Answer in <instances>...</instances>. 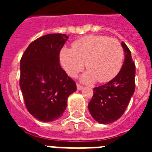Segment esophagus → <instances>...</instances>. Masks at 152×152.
Instances as JSON below:
<instances>
[{"mask_svg":"<svg viewBox=\"0 0 152 152\" xmlns=\"http://www.w3.org/2000/svg\"><path fill=\"white\" fill-rule=\"evenodd\" d=\"M76 88H77V89H78V90H82V89H83V86H81V85H80V84H76Z\"/></svg>","mask_w":152,"mask_h":152,"instance_id":"34e87169","label":"esophagus"}]
</instances>
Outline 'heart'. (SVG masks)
Returning a JSON list of instances; mask_svg holds the SVG:
<instances>
[{"label":"heart","instance_id":"obj_1","mask_svg":"<svg viewBox=\"0 0 152 152\" xmlns=\"http://www.w3.org/2000/svg\"><path fill=\"white\" fill-rule=\"evenodd\" d=\"M72 46V49L64 47L61 50L60 61L70 76L80 72L85 62L88 72L81 78L85 83L96 80L100 83L109 82L122 67L124 50L117 39L89 34L73 42Z\"/></svg>","mask_w":152,"mask_h":152}]
</instances>
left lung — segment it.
<instances>
[{
	"instance_id": "8db88e82",
	"label": "left lung",
	"mask_w": 152,
	"mask_h": 152,
	"mask_svg": "<svg viewBox=\"0 0 152 152\" xmlns=\"http://www.w3.org/2000/svg\"><path fill=\"white\" fill-rule=\"evenodd\" d=\"M125 61L119 73L104 85L94 88L88 110L92 118L100 124H110L122 116L135 91L136 67L131 52L121 42Z\"/></svg>"
}]
</instances>
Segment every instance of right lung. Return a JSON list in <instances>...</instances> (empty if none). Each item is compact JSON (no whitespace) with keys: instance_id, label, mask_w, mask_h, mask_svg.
<instances>
[{"instance_id":"1","label":"right lung","mask_w":152,"mask_h":152,"mask_svg":"<svg viewBox=\"0 0 152 152\" xmlns=\"http://www.w3.org/2000/svg\"><path fill=\"white\" fill-rule=\"evenodd\" d=\"M69 37L50 34L30 44L20 60V86L27 110L50 122L61 117L76 83L60 66L59 53Z\"/></svg>"}]
</instances>
